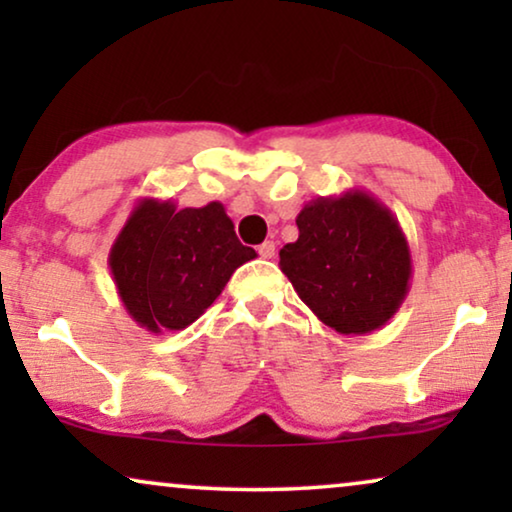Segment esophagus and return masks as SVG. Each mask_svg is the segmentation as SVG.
I'll return each instance as SVG.
<instances>
[{
    "label": "esophagus",
    "instance_id": "34e87169",
    "mask_svg": "<svg viewBox=\"0 0 512 512\" xmlns=\"http://www.w3.org/2000/svg\"><path fill=\"white\" fill-rule=\"evenodd\" d=\"M258 256H261V258H272V256H275V242L265 240L263 244H258Z\"/></svg>",
    "mask_w": 512,
    "mask_h": 512
}]
</instances>
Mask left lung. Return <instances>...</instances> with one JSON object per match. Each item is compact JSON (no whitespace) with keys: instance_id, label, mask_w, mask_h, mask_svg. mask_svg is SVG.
I'll return each instance as SVG.
<instances>
[{"instance_id":"1","label":"left lung","mask_w":512,"mask_h":512,"mask_svg":"<svg viewBox=\"0 0 512 512\" xmlns=\"http://www.w3.org/2000/svg\"><path fill=\"white\" fill-rule=\"evenodd\" d=\"M298 240L279 268L319 321L342 335L377 331L410 291L412 256L401 223L375 195L349 188L296 216Z\"/></svg>"}]
</instances>
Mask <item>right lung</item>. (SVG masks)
Here are the masks:
<instances>
[{
  "instance_id": "add662e5",
  "label": "right lung",
  "mask_w": 512,
  "mask_h": 512,
  "mask_svg": "<svg viewBox=\"0 0 512 512\" xmlns=\"http://www.w3.org/2000/svg\"><path fill=\"white\" fill-rule=\"evenodd\" d=\"M256 251L237 240L221 202L177 209L142 198L111 244L109 270L132 319L151 333L184 331Z\"/></svg>"
}]
</instances>
